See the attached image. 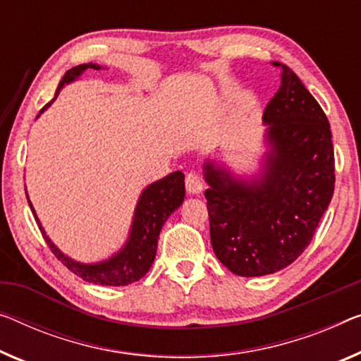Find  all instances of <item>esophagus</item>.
I'll return each instance as SVG.
<instances>
[{
  "mask_svg": "<svg viewBox=\"0 0 361 361\" xmlns=\"http://www.w3.org/2000/svg\"><path fill=\"white\" fill-rule=\"evenodd\" d=\"M186 191L191 192V195H199L204 190V181L197 173H188L186 175Z\"/></svg>",
  "mask_w": 361,
  "mask_h": 361,
  "instance_id": "1",
  "label": "esophagus"
}]
</instances>
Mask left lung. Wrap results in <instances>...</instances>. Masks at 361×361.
<instances>
[{
	"mask_svg": "<svg viewBox=\"0 0 361 361\" xmlns=\"http://www.w3.org/2000/svg\"><path fill=\"white\" fill-rule=\"evenodd\" d=\"M269 102L261 169L251 178L206 160L204 180L211 243L219 261L241 277L274 274L306 250L334 195L329 121L288 66Z\"/></svg>",
	"mask_w": 361,
	"mask_h": 361,
	"instance_id": "left-lung-1",
	"label": "left lung"
}]
</instances>
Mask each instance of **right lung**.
<instances>
[{"instance_id": "1", "label": "right lung", "mask_w": 361, "mask_h": 361, "mask_svg": "<svg viewBox=\"0 0 361 361\" xmlns=\"http://www.w3.org/2000/svg\"><path fill=\"white\" fill-rule=\"evenodd\" d=\"M85 69H102V66L94 63L79 64L64 74L60 85H58L55 99L60 94V90L66 84H71L79 76H82ZM48 104L40 110L39 116L50 106L53 102ZM37 116V118H39ZM27 196V191H25ZM29 206L32 212L35 215L37 224L45 238L47 245L50 246L53 255L60 259L69 271L76 274L82 281L95 285H109V287H120V285H129L137 282L149 272L150 266L155 259V252H157V241L160 230H162L166 219L178 209L183 201H185V175L181 171H173V173L164 176L162 180L150 183L149 186L144 188L141 196L137 199L136 209H134L131 228H129L126 243L121 246L120 251L109 259L100 262H85L74 261L73 257L64 255V252L48 238V235L43 230L39 217H37L35 209L32 206L29 196H27Z\"/></svg>"}]
</instances>
